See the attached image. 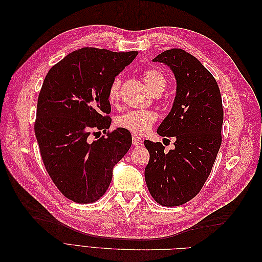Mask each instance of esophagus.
Returning a JSON list of instances; mask_svg holds the SVG:
<instances>
[{
  "label": "esophagus",
  "mask_w": 262,
  "mask_h": 262,
  "mask_svg": "<svg viewBox=\"0 0 262 262\" xmlns=\"http://www.w3.org/2000/svg\"><path fill=\"white\" fill-rule=\"evenodd\" d=\"M132 144L134 146H142L143 145V141H142L140 137L136 136V134H132Z\"/></svg>",
  "instance_id": "esophagus-1"
}]
</instances>
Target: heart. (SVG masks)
Listing matches in <instances>:
<instances>
[{"mask_svg": "<svg viewBox=\"0 0 262 262\" xmlns=\"http://www.w3.org/2000/svg\"><path fill=\"white\" fill-rule=\"evenodd\" d=\"M143 81L148 91L154 94L158 91H164L166 87V78L164 74L156 69H147L143 72ZM120 77H115L108 89V99L112 104H116L120 96ZM156 115L153 112H128L116 118V125L121 129L131 131L134 134L146 133L154 122Z\"/></svg>", "mask_w": 262, "mask_h": 262, "instance_id": "1", "label": "heart"}]
</instances>
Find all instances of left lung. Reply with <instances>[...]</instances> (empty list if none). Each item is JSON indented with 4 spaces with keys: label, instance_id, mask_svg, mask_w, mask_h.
<instances>
[{
    "label": "left lung",
    "instance_id": "left-lung-1",
    "mask_svg": "<svg viewBox=\"0 0 262 262\" xmlns=\"http://www.w3.org/2000/svg\"><path fill=\"white\" fill-rule=\"evenodd\" d=\"M176 78L171 110L157 129L175 138L165 152L161 142L144 141L149 161L144 176L148 191L164 207H177L195 196L207 181L222 143L223 106L215 78L193 55L182 49L158 54Z\"/></svg>",
    "mask_w": 262,
    "mask_h": 262
}]
</instances>
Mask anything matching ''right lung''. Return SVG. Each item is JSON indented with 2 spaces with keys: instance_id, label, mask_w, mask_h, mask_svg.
Returning <instances> with one entry per match:
<instances>
[{
  "instance_id": "1",
  "label": "right lung",
  "mask_w": 262,
  "mask_h": 262,
  "mask_svg": "<svg viewBox=\"0 0 262 262\" xmlns=\"http://www.w3.org/2000/svg\"><path fill=\"white\" fill-rule=\"evenodd\" d=\"M137 55L138 51L78 49L45 78L35 134L54 185L76 203L95 202L106 192L115 165L131 147V134L121 128L93 143L87 139L93 129H109V85Z\"/></svg>"
}]
</instances>
